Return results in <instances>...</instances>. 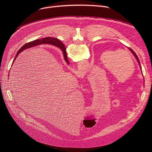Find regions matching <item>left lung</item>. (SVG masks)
Listing matches in <instances>:
<instances>
[{
	"label": "left lung",
	"mask_w": 152,
	"mask_h": 152,
	"mask_svg": "<svg viewBox=\"0 0 152 152\" xmlns=\"http://www.w3.org/2000/svg\"><path fill=\"white\" fill-rule=\"evenodd\" d=\"M128 49H129L131 50V52H132V53L134 54V55L135 56V57L136 58L137 60L138 61V62H139V65H140V61H139V58H138V57H137V55H136V53H135V52H134V51H133V50H132L131 49V48H129V47H128Z\"/></svg>",
	"instance_id": "1"
}]
</instances>
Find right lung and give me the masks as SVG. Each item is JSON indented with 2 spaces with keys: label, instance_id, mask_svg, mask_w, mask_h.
<instances>
[{
  "label": "right lung",
  "instance_id": "right-lung-1",
  "mask_svg": "<svg viewBox=\"0 0 152 152\" xmlns=\"http://www.w3.org/2000/svg\"><path fill=\"white\" fill-rule=\"evenodd\" d=\"M52 44L54 45L57 46L63 50V56H64V58L66 60V61L67 63H68V60L67 58V55L65 51V47L64 46L63 44L58 39H56L54 37H45V38H42L41 39H37V40H34L33 41L29 42L27 44H26L25 45H24L23 46L21 47V48H20V49L17 52V53L16 54L15 57L14 58V60L16 59V58L17 57V56L18 55V54L22 52L23 50H25L26 49H28V48L33 47V46H36L39 44ZM14 60L13 61V63L14 62Z\"/></svg>",
  "mask_w": 152,
  "mask_h": 152
}]
</instances>
